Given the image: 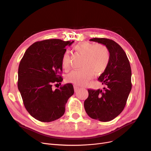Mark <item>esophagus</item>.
Instances as JSON below:
<instances>
[{
	"label": "esophagus",
	"mask_w": 151,
	"mask_h": 151,
	"mask_svg": "<svg viewBox=\"0 0 151 151\" xmlns=\"http://www.w3.org/2000/svg\"><path fill=\"white\" fill-rule=\"evenodd\" d=\"M80 89H81V88H80V87L76 86H74V90H75V92H78L79 90H80Z\"/></svg>",
	"instance_id": "1"
}]
</instances>
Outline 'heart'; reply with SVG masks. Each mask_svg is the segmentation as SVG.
I'll use <instances>...</instances> for the list:
<instances>
[{"mask_svg":"<svg viewBox=\"0 0 151 151\" xmlns=\"http://www.w3.org/2000/svg\"><path fill=\"white\" fill-rule=\"evenodd\" d=\"M73 50L83 56L81 70H75L66 78L68 83L83 86L93 77L95 73L100 75L107 68L110 60V52L104 44H97L83 42L73 47ZM62 65L65 71L70 68V59L68 53H64L62 58Z\"/></svg>","mask_w":151,"mask_h":151,"instance_id":"heart-1","label":"heart"}]
</instances>
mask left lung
<instances>
[{"label": "left lung", "instance_id": "left-lung-1", "mask_svg": "<svg viewBox=\"0 0 151 151\" xmlns=\"http://www.w3.org/2000/svg\"><path fill=\"white\" fill-rule=\"evenodd\" d=\"M90 41L106 45L110 52V60L98 78L105 88L104 90L89 89L84 106L90 117L108 122L119 115L126 105L132 89L131 67L125 51L114 41L105 38H93Z\"/></svg>", "mask_w": 151, "mask_h": 151}]
</instances>
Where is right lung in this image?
Wrapping results in <instances>:
<instances>
[{"label": "right lung", "instance_id": "add662e5", "mask_svg": "<svg viewBox=\"0 0 151 151\" xmlns=\"http://www.w3.org/2000/svg\"><path fill=\"white\" fill-rule=\"evenodd\" d=\"M73 42L60 39L37 42L20 61L18 88L28 113L39 121L50 122L62 117L68 99L74 93L70 83L55 90L52 88L63 80L62 58L65 47Z\"/></svg>", "mask_w": 151, "mask_h": 151}]
</instances>
